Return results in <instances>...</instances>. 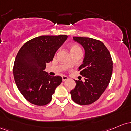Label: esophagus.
<instances>
[{"label": "esophagus", "instance_id": "esophagus-1", "mask_svg": "<svg viewBox=\"0 0 131 131\" xmlns=\"http://www.w3.org/2000/svg\"><path fill=\"white\" fill-rule=\"evenodd\" d=\"M62 78L63 81H66V80H68V79H69L68 77H67V76H66V75H62Z\"/></svg>", "mask_w": 131, "mask_h": 131}]
</instances>
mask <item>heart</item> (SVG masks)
<instances>
[{"mask_svg":"<svg viewBox=\"0 0 131 131\" xmlns=\"http://www.w3.org/2000/svg\"><path fill=\"white\" fill-rule=\"evenodd\" d=\"M69 49L70 52H75V51H81L82 52L81 48H80V46L76 45V44H72V45H70L69 46Z\"/></svg>","mask_w":131,"mask_h":131,"instance_id":"b5f03b06","label":"heart"}]
</instances>
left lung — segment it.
<instances>
[{"instance_id": "left-lung-1", "label": "left lung", "mask_w": 131, "mask_h": 131, "mask_svg": "<svg viewBox=\"0 0 131 131\" xmlns=\"http://www.w3.org/2000/svg\"><path fill=\"white\" fill-rule=\"evenodd\" d=\"M73 39L85 49L83 64L79 67L85 82L75 80L76 86L70 92L71 97L79 105H90L100 97L109 85L113 72L112 59L100 41L76 36Z\"/></svg>"}]
</instances>
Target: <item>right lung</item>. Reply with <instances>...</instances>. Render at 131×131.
I'll list each match as a JSON object with an SVG mask.
<instances>
[{"instance_id": "add662e5", "label": "right lung", "mask_w": 131, "mask_h": 131, "mask_svg": "<svg viewBox=\"0 0 131 131\" xmlns=\"http://www.w3.org/2000/svg\"><path fill=\"white\" fill-rule=\"evenodd\" d=\"M67 38V35L40 36L26 42L19 50L13 68L15 82L31 103H49L56 88L62 81L61 76L51 77L44 70Z\"/></svg>"}]
</instances>
